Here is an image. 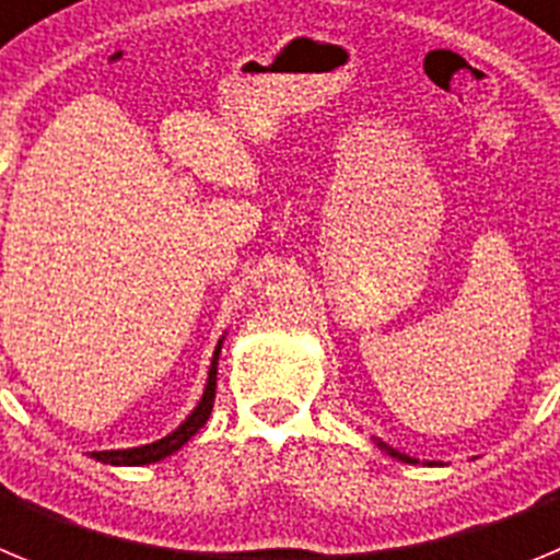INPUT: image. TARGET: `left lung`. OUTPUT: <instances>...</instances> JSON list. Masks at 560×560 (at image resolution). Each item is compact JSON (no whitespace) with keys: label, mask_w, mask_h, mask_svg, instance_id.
I'll return each mask as SVG.
<instances>
[{"label":"left lung","mask_w":560,"mask_h":560,"mask_svg":"<svg viewBox=\"0 0 560 560\" xmlns=\"http://www.w3.org/2000/svg\"><path fill=\"white\" fill-rule=\"evenodd\" d=\"M373 440H375V446H378V448H384V452H387V454H389V457L400 459V463H412V465H418V463H420V459H415V457H409V454L398 452V448L387 446V443H384V440H378V438H373ZM427 465H443V463H427Z\"/></svg>","instance_id":"left-lung-1"}]
</instances>
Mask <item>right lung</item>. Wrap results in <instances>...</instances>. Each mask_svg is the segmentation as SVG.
I'll return each instance as SVG.
<instances>
[{
    "mask_svg": "<svg viewBox=\"0 0 560 560\" xmlns=\"http://www.w3.org/2000/svg\"><path fill=\"white\" fill-rule=\"evenodd\" d=\"M221 345H224V336L219 339L215 345V353H212L210 361V373H207V384H205V393H201V400L196 404L190 415L182 420L179 427L173 429L171 434H165L162 440L156 443H148V446H137V448H114V452H92V457L101 459V463L108 465H151V463H160V459L171 457L173 452H179L185 446L187 440L192 434L199 432L201 427L207 423L212 412V400H215V375H219V355H221Z\"/></svg>",
    "mask_w": 560,
    "mask_h": 560,
    "instance_id": "right-lung-1",
    "label": "right lung"
}]
</instances>
